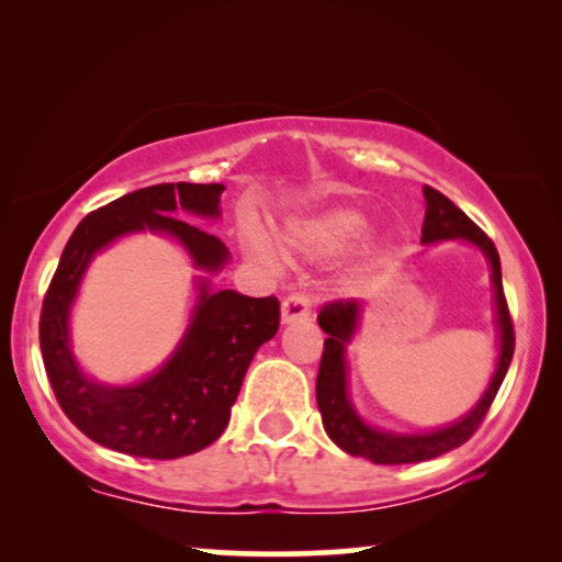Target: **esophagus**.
<instances>
[{
  "instance_id": "34e87169",
  "label": "esophagus",
  "mask_w": 562,
  "mask_h": 562,
  "mask_svg": "<svg viewBox=\"0 0 562 562\" xmlns=\"http://www.w3.org/2000/svg\"><path fill=\"white\" fill-rule=\"evenodd\" d=\"M310 317H312V302L306 299V294H302V291H294V294H289L286 299H283V304H281L283 325H291V322H302Z\"/></svg>"
}]
</instances>
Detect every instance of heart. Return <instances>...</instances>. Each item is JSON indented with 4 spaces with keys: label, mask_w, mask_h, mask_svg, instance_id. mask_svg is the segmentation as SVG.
<instances>
[{
    "label": "heart",
    "mask_w": 562,
    "mask_h": 562,
    "mask_svg": "<svg viewBox=\"0 0 562 562\" xmlns=\"http://www.w3.org/2000/svg\"><path fill=\"white\" fill-rule=\"evenodd\" d=\"M368 233V220L363 212L350 206H333L312 217L294 222L286 229V243L291 250L310 258H333L350 250Z\"/></svg>",
    "instance_id": "b5f03b06"
}]
</instances>
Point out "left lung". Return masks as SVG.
Here are the masks:
<instances>
[{
    "label": "left lung",
    "instance_id": "8db88e82",
    "mask_svg": "<svg viewBox=\"0 0 562 562\" xmlns=\"http://www.w3.org/2000/svg\"><path fill=\"white\" fill-rule=\"evenodd\" d=\"M425 225H422V243L432 245L442 240H465L479 248L486 256L491 266V281H494L496 296V325L498 340H502V352H498V363L491 379L486 394L481 402L473 406L465 417H460L456 425L435 429V432L422 435H396L386 429H375L366 425L352 409L348 396V366H345V345L356 335L360 319V302L356 299H340V302H329L322 306L317 314L319 327L327 333L325 350H322L319 373H317V406L322 414V425H325L329 440L337 448L356 458H366L379 465H404V463H422V460H432L437 456L460 448L473 437L475 429L481 427L483 417L494 404L502 386L506 371H509L514 356V325L509 317V306H506L504 286H502V263H498L496 245L491 237L468 217L463 210H458L448 196L432 187H425Z\"/></svg>",
    "mask_w": 562,
    "mask_h": 562
}]
</instances>
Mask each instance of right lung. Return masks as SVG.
<instances>
[{"label": "right lung", "mask_w": 562, "mask_h": 562, "mask_svg": "<svg viewBox=\"0 0 562 562\" xmlns=\"http://www.w3.org/2000/svg\"><path fill=\"white\" fill-rule=\"evenodd\" d=\"M222 191V183L187 181L137 189L87 214L68 237L43 299V363L66 417L104 448L153 460L204 450L225 432L256 350L279 333V299L212 291L202 279L187 335L148 379L106 386L76 366L68 312L91 258L122 235L150 229L176 237L196 268L217 273L229 258L225 243L181 217H220Z\"/></svg>", "instance_id": "right-lung-1"}]
</instances>
